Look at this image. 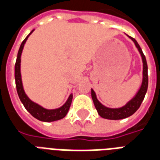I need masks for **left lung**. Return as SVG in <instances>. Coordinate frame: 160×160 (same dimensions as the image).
<instances>
[{
    "label": "left lung",
    "instance_id": "left-lung-1",
    "mask_svg": "<svg viewBox=\"0 0 160 160\" xmlns=\"http://www.w3.org/2000/svg\"><path fill=\"white\" fill-rule=\"evenodd\" d=\"M131 39L133 40L135 46L137 47L139 52L141 53V57H142V62H143V80H142V84L140 88V90L138 91L137 94L135 95V97L131 99L126 105H124L123 107L118 108V109H111L104 106L103 104H100L98 100L97 99L96 94L94 92V91L92 89V98L93 100L94 105L97 110L98 113L100 116L101 118H105V119H110V120H120L123 118H128L134 114L135 111L141 106L142 101L144 99L146 92L148 91V63L147 60L145 57L144 54L142 52V49L139 45L137 41L128 36Z\"/></svg>",
    "mask_w": 160,
    "mask_h": 160
}]
</instances>
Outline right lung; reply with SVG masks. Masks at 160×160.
Here are the masks:
<instances>
[{"label":"right lung","instance_id":"add662e5","mask_svg":"<svg viewBox=\"0 0 160 160\" xmlns=\"http://www.w3.org/2000/svg\"><path fill=\"white\" fill-rule=\"evenodd\" d=\"M33 31L34 30H32L30 32L29 35L26 37L25 40L23 41L21 45L19 47V52H18V56H17V59H16L15 62V68H14L16 89H17V92H18L20 101L22 102L25 108L29 111L30 114L32 115V117L37 118L38 120L42 121V122H54V121L60 120V119H62L66 116L68 111L69 110L71 103H72L73 95L70 94L69 98H68L66 103L63 104L62 107L58 108V109H55V110H47V109H44L42 106H40L36 103L32 102L25 93V91L23 89L21 74H20V56H21V53H22L23 48H24V45L26 43V40L28 38V37L32 34Z\"/></svg>","mask_w":160,"mask_h":160}]
</instances>
